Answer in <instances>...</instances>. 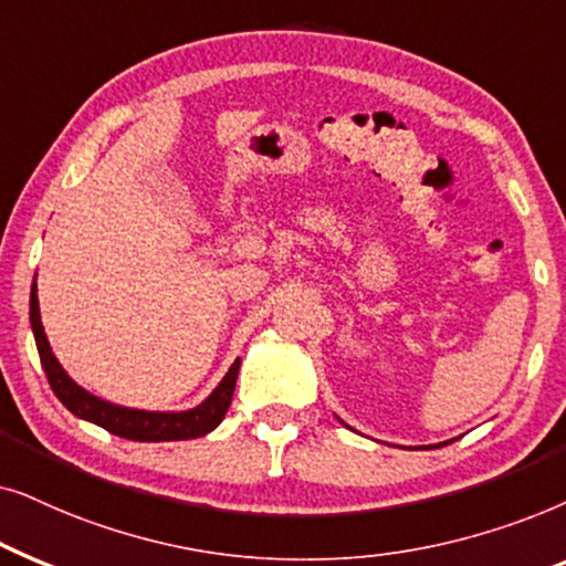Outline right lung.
Listing matches in <instances>:
<instances>
[{
  "label": "right lung",
  "instance_id": "right-lung-1",
  "mask_svg": "<svg viewBox=\"0 0 566 566\" xmlns=\"http://www.w3.org/2000/svg\"><path fill=\"white\" fill-rule=\"evenodd\" d=\"M30 328H33L38 357H41L43 373H46L49 386L54 390L59 401L70 409L74 417L93 421V424L108 429L111 434L124 437V440L134 442H168V440H193L201 437L220 424L224 413L230 409L232 390H235L240 359L232 361V367L224 375L220 386L209 394L205 401L188 411H142V409H126V406L103 401L77 386L59 359L51 352V344L46 338L41 323V307H38V287L33 284L30 290Z\"/></svg>",
  "mask_w": 566,
  "mask_h": 566
}]
</instances>
